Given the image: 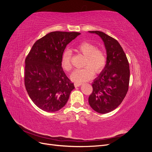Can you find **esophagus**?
Instances as JSON below:
<instances>
[{"label": "esophagus", "instance_id": "esophagus-1", "mask_svg": "<svg viewBox=\"0 0 152 152\" xmlns=\"http://www.w3.org/2000/svg\"><path fill=\"white\" fill-rule=\"evenodd\" d=\"M74 86L75 87H79L81 86V84L80 83H78V82H75L74 83Z\"/></svg>", "mask_w": 152, "mask_h": 152}]
</instances>
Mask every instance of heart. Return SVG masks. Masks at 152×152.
Segmentation results:
<instances>
[{
    "label": "heart",
    "mask_w": 152,
    "mask_h": 152,
    "mask_svg": "<svg viewBox=\"0 0 152 152\" xmlns=\"http://www.w3.org/2000/svg\"><path fill=\"white\" fill-rule=\"evenodd\" d=\"M76 52L81 53L86 56L84 68L77 70L72 75V79L78 83L89 80L94 73L98 74L102 72L107 63V56L104 50L97 48L96 45L87 41L78 44L75 48ZM61 65L64 70L70 72L72 69V54L66 50L62 55Z\"/></svg>",
    "instance_id": "obj_1"
}]
</instances>
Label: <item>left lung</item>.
Returning a JSON list of instances; mask_svg holds the SVG:
<instances>
[{"instance_id": "1", "label": "left lung", "mask_w": 152, "mask_h": 152, "mask_svg": "<svg viewBox=\"0 0 152 152\" xmlns=\"http://www.w3.org/2000/svg\"><path fill=\"white\" fill-rule=\"evenodd\" d=\"M98 35L107 49V64L92 84L93 92L89 103L94 111L107 113L122 102L129 89V65L126 55L118 41L102 31H89Z\"/></svg>"}]
</instances>
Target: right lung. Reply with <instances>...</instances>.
<instances>
[{
	"instance_id": "1",
	"label": "right lung",
	"mask_w": 152,
	"mask_h": 152,
	"mask_svg": "<svg viewBox=\"0 0 152 152\" xmlns=\"http://www.w3.org/2000/svg\"><path fill=\"white\" fill-rule=\"evenodd\" d=\"M80 34L52 31L37 40L25 59V86L41 110L54 112L67 102L74 84L66 77L61 59L67 44Z\"/></svg>"
}]
</instances>
